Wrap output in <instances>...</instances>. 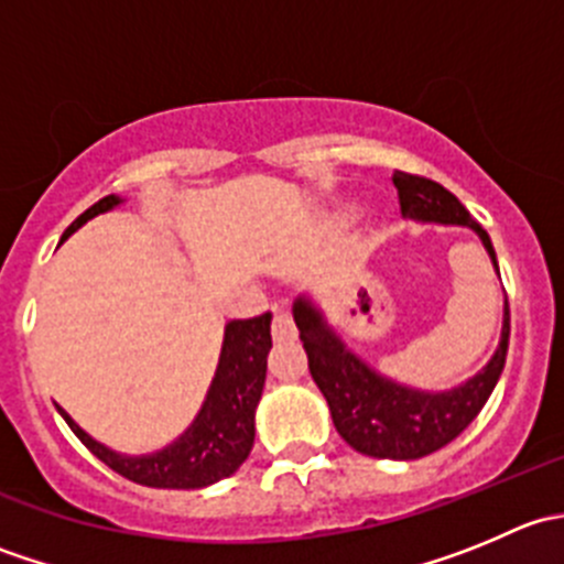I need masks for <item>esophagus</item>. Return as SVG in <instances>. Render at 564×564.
I'll use <instances>...</instances> for the list:
<instances>
[{"label": "esophagus", "mask_w": 564, "mask_h": 564, "mask_svg": "<svg viewBox=\"0 0 564 564\" xmlns=\"http://www.w3.org/2000/svg\"><path fill=\"white\" fill-rule=\"evenodd\" d=\"M294 335H297V329H294L292 316L283 308L272 311V340L275 344H289V340H294Z\"/></svg>", "instance_id": "esophagus-1"}]
</instances>
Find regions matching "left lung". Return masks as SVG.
<instances>
[{
    "label": "left lung",
    "instance_id": "left-lung-1",
    "mask_svg": "<svg viewBox=\"0 0 564 564\" xmlns=\"http://www.w3.org/2000/svg\"><path fill=\"white\" fill-rule=\"evenodd\" d=\"M392 185L398 191L403 218L423 220V224L466 226L480 237L497 267V253H494L488 231L466 213L464 204L447 187L429 176L406 172L392 174ZM292 311L300 340L308 355L311 377L327 398L335 431L344 436L346 445L371 458L414 460L451 445L486 406L508 357V297H505L502 335L488 366L464 384L445 392L414 390L379 373L344 344V338L329 327L327 318L308 297L294 300Z\"/></svg>",
    "mask_w": 564,
    "mask_h": 564
}]
</instances>
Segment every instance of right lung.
<instances>
[{
  "label": "right lung",
  "mask_w": 564,
  "mask_h": 564,
  "mask_svg": "<svg viewBox=\"0 0 564 564\" xmlns=\"http://www.w3.org/2000/svg\"><path fill=\"white\" fill-rule=\"evenodd\" d=\"M117 204L119 196H106L98 204L78 215L67 226L65 237L82 229L95 215L108 213ZM62 237V240H65ZM270 314L256 318H235L226 324L224 346H220V360L215 368L213 384L207 398L198 409L196 420L187 425L185 434L166 445L163 451L147 453V456H124L100 445L98 440L87 434L70 414L62 406L59 414L70 425L73 434L87 445L93 456H98L106 466H111L117 475L150 488H204L224 477L235 475L248 458L256 436V406H259L261 390L267 377V355L272 349Z\"/></svg>",
  "instance_id": "1"
}]
</instances>
